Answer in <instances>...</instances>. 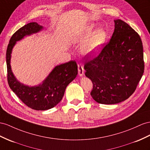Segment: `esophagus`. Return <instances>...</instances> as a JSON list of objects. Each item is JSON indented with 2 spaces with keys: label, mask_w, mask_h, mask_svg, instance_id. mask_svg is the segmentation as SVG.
<instances>
[{
  "label": "esophagus",
  "mask_w": 150,
  "mask_h": 150,
  "mask_svg": "<svg viewBox=\"0 0 150 150\" xmlns=\"http://www.w3.org/2000/svg\"><path fill=\"white\" fill-rule=\"evenodd\" d=\"M78 71H79V75L82 76L84 74V69H83V67L81 64H78Z\"/></svg>",
  "instance_id": "obj_1"
}]
</instances>
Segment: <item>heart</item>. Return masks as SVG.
Masks as SVG:
<instances>
[{
	"mask_svg": "<svg viewBox=\"0 0 150 150\" xmlns=\"http://www.w3.org/2000/svg\"><path fill=\"white\" fill-rule=\"evenodd\" d=\"M94 27V25L91 24L71 37L73 43H82L80 52L87 56H93L98 54L106 40L105 30L98 28L93 32Z\"/></svg>",
	"mask_w": 150,
	"mask_h": 150,
	"instance_id": "1",
	"label": "heart"
}]
</instances>
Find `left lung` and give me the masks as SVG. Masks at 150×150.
Segmentation results:
<instances>
[{
  "instance_id": "left-lung-1",
  "label": "left lung",
  "mask_w": 150,
  "mask_h": 150,
  "mask_svg": "<svg viewBox=\"0 0 150 150\" xmlns=\"http://www.w3.org/2000/svg\"><path fill=\"white\" fill-rule=\"evenodd\" d=\"M110 42L98 57L86 58L85 75L91 80V95L98 103L114 105L128 99L143 75V43L139 35L121 20H115Z\"/></svg>"
}]
</instances>
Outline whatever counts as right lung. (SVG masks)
I'll use <instances>...</instances> for the list:
<instances>
[{
  "label": "right lung",
  "mask_w": 150,
  "mask_h": 150,
  "mask_svg": "<svg viewBox=\"0 0 150 150\" xmlns=\"http://www.w3.org/2000/svg\"><path fill=\"white\" fill-rule=\"evenodd\" d=\"M44 27L36 22L25 25L11 37L6 51L7 81L9 86L21 101L35 110H47L56 106L62 99L65 89L78 74L75 61L57 65L40 84L29 86L19 82L11 70V58L16 42L26 36L42 31Z\"/></svg>",
  "instance_id": "obj_1"
}]
</instances>
